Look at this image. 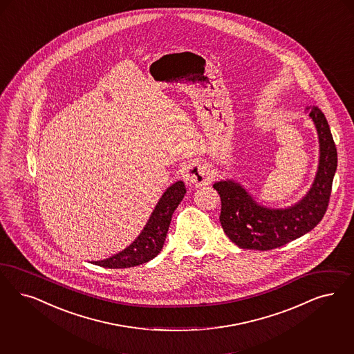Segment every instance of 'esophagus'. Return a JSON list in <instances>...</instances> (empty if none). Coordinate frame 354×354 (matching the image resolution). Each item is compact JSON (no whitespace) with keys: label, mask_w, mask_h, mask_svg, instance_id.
<instances>
[{"label":"esophagus","mask_w":354,"mask_h":354,"mask_svg":"<svg viewBox=\"0 0 354 354\" xmlns=\"http://www.w3.org/2000/svg\"><path fill=\"white\" fill-rule=\"evenodd\" d=\"M184 180L189 185L201 187V185H207L210 183L212 176H210V172L207 170V165L204 162L192 160L187 165V167L184 170Z\"/></svg>","instance_id":"obj_1"}]
</instances>
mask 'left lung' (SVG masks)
I'll list each match as a JSON object with an SVG mask.
<instances>
[{
	"mask_svg": "<svg viewBox=\"0 0 354 354\" xmlns=\"http://www.w3.org/2000/svg\"><path fill=\"white\" fill-rule=\"evenodd\" d=\"M306 111L317 128L319 165L311 188L298 203L279 209L264 207L232 179L213 184L221 197L222 229L241 248L267 251L285 245L311 232L326 214L337 151L324 113L315 106H307Z\"/></svg>",
	"mask_w": 354,
	"mask_h": 354,
	"instance_id": "8db88e82",
	"label": "left lung"
}]
</instances>
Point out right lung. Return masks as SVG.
<instances>
[{
    "mask_svg": "<svg viewBox=\"0 0 354 354\" xmlns=\"http://www.w3.org/2000/svg\"><path fill=\"white\" fill-rule=\"evenodd\" d=\"M185 192L187 189L182 180L171 184L160 196L147 225L133 242L116 255L95 261L94 264L103 268H131L157 257L165 244L172 214L183 200Z\"/></svg>",
    "mask_w": 354,
    "mask_h": 354,
    "instance_id": "obj_1",
    "label": "right lung"
}]
</instances>
